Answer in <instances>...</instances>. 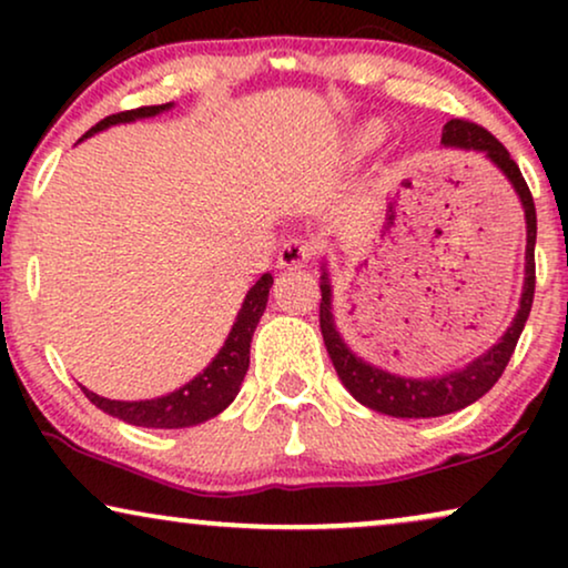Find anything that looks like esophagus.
Instances as JSON below:
<instances>
[{
  "instance_id": "34e87169",
  "label": "esophagus",
  "mask_w": 568,
  "mask_h": 568,
  "mask_svg": "<svg viewBox=\"0 0 568 568\" xmlns=\"http://www.w3.org/2000/svg\"><path fill=\"white\" fill-rule=\"evenodd\" d=\"M315 255V247L313 243H307V240L302 237H292L286 240L282 245V251H278V266L282 268H302L307 266V261Z\"/></svg>"
}]
</instances>
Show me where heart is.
Listing matches in <instances>:
<instances>
[{
  "mask_svg": "<svg viewBox=\"0 0 568 568\" xmlns=\"http://www.w3.org/2000/svg\"><path fill=\"white\" fill-rule=\"evenodd\" d=\"M379 139H383V129H379L377 123H367V126H362L354 134V144H356V150H372Z\"/></svg>",
  "mask_w": 568,
  "mask_h": 568,
  "instance_id": "1",
  "label": "heart"
}]
</instances>
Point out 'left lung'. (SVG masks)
<instances>
[{
  "label": "left lung",
  "instance_id": "1",
  "mask_svg": "<svg viewBox=\"0 0 568 568\" xmlns=\"http://www.w3.org/2000/svg\"><path fill=\"white\" fill-rule=\"evenodd\" d=\"M442 144L445 146H460V150H476L486 154L504 175L509 178L511 189L517 191L519 204L525 209V222H527V247H525V284H523V297H519V310L515 321L507 328V333L488 348L486 354H480L478 359H473L468 367L449 372L442 377L429 379H414V377H400L393 372H385L375 367V364L364 362L362 356H356L352 348L344 344L341 333L336 331V321H333V294L328 271L323 266L321 276V333L328 348V356L336 367L341 383L346 385V390L354 395L362 406H367L377 414H387L395 418H434V416H447L455 414L470 403H476L480 395H486L496 385V379L501 377V372L507 369V364L515 354V346L523 333L527 315H530L532 297H535V235H538V216H535L532 193L527 189L523 173H519L517 162L509 158L507 146L496 139L491 131L473 121L453 119L442 129Z\"/></svg>",
  "mask_w": 568,
  "mask_h": 568
}]
</instances>
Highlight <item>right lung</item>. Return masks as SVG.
Returning <instances> with one entry per match:
<instances>
[{"mask_svg":"<svg viewBox=\"0 0 568 568\" xmlns=\"http://www.w3.org/2000/svg\"><path fill=\"white\" fill-rule=\"evenodd\" d=\"M170 108H173V103L144 105L134 108V111L113 113L95 123L82 139L98 134V131H103L108 126H115V123L150 119V115L170 111ZM271 284H274V276L263 274L258 282L251 286V292L245 294L243 307H240L235 325H232L230 336L220 348V354L214 356L212 364H209L201 375L193 377L191 383H185L183 387H178V390L152 400H111L88 390V387H82V393L88 395L92 406L105 410L108 416H115L121 418V422L134 426H146V429H185V426L209 422V418L222 414L240 393L247 364H251V341L255 325H258L263 310H266Z\"/></svg>","mask_w":568,"mask_h":568,"instance_id":"1","label":"right lung"}]
</instances>
